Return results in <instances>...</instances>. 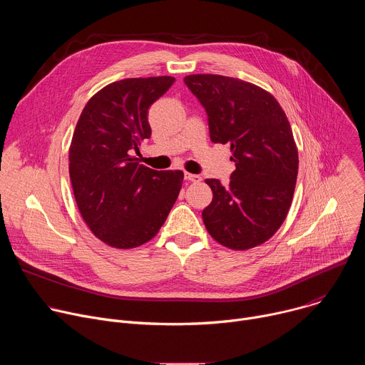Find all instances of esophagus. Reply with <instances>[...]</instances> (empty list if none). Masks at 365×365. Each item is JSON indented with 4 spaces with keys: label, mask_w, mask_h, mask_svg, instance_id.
<instances>
[{
    "label": "esophagus",
    "mask_w": 365,
    "mask_h": 365,
    "mask_svg": "<svg viewBox=\"0 0 365 365\" xmlns=\"http://www.w3.org/2000/svg\"><path fill=\"white\" fill-rule=\"evenodd\" d=\"M185 179L189 180V182H193V183H199L202 180V178L199 175H193V173H185Z\"/></svg>",
    "instance_id": "1"
}]
</instances>
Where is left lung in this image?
Returning <instances> with one entry per match:
<instances>
[{
  "label": "left lung",
  "instance_id": "left-lung-1",
  "mask_svg": "<svg viewBox=\"0 0 365 365\" xmlns=\"http://www.w3.org/2000/svg\"><path fill=\"white\" fill-rule=\"evenodd\" d=\"M185 83L206 110L212 143L231 144L237 168L227 187L205 180L214 197L203 224L224 247L254 248L277 232L292 205L299 155L289 120L254 83L221 75H189Z\"/></svg>",
  "mask_w": 365,
  "mask_h": 365
}]
</instances>
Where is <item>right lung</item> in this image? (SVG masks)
<instances>
[{
	"mask_svg": "<svg viewBox=\"0 0 365 365\" xmlns=\"http://www.w3.org/2000/svg\"><path fill=\"white\" fill-rule=\"evenodd\" d=\"M173 82L172 76L113 82L88 101L78 120L69 147L75 200L93 235L110 247L150 241L179 196L182 170H153L134 155L151 135L148 108Z\"/></svg>",
	"mask_w": 365,
	"mask_h": 365,
	"instance_id": "right-lung-1",
	"label": "right lung"
}]
</instances>
